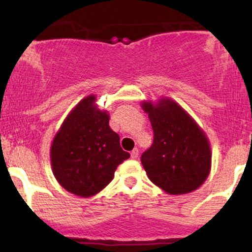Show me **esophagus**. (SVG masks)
Here are the masks:
<instances>
[{
	"instance_id": "34e87169",
	"label": "esophagus",
	"mask_w": 252,
	"mask_h": 252,
	"mask_svg": "<svg viewBox=\"0 0 252 252\" xmlns=\"http://www.w3.org/2000/svg\"><path fill=\"white\" fill-rule=\"evenodd\" d=\"M130 155H131V158H137V156H138V149L135 148L134 150H132L131 153H130Z\"/></svg>"
}]
</instances>
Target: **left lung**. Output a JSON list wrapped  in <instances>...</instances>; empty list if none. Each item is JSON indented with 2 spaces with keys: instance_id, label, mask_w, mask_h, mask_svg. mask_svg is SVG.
Instances as JSON below:
<instances>
[{
  "instance_id": "obj_1",
  "label": "left lung",
  "mask_w": 252,
  "mask_h": 252,
  "mask_svg": "<svg viewBox=\"0 0 252 252\" xmlns=\"http://www.w3.org/2000/svg\"><path fill=\"white\" fill-rule=\"evenodd\" d=\"M141 106L154 131L152 147L141 156L150 181L168 194H186L199 189L210 174L212 160L204 130L167 97L143 100Z\"/></svg>"
}]
</instances>
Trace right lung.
Here are the masks:
<instances>
[{
  "mask_svg": "<svg viewBox=\"0 0 252 252\" xmlns=\"http://www.w3.org/2000/svg\"><path fill=\"white\" fill-rule=\"evenodd\" d=\"M109 112L90 94L71 110L54 136L51 164L60 186L83 198L99 193L114 179L118 164L130 158L109 126Z\"/></svg>",
  "mask_w": 252,
  "mask_h": 252,
  "instance_id": "right-lung-1",
  "label": "right lung"
}]
</instances>
